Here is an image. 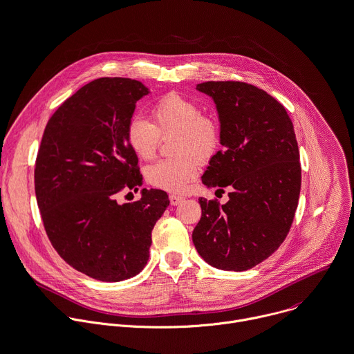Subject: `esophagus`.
<instances>
[{"instance_id": "34e87169", "label": "esophagus", "mask_w": 354, "mask_h": 354, "mask_svg": "<svg viewBox=\"0 0 354 354\" xmlns=\"http://www.w3.org/2000/svg\"><path fill=\"white\" fill-rule=\"evenodd\" d=\"M182 200H183V197H180V196L169 194V203H171V205H178V204H180Z\"/></svg>"}]
</instances>
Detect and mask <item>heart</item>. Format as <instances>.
<instances>
[{"mask_svg":"<svg viewBox=\"0 0 354 354\" xmlns=\"http://www.w3.org/2000/svg\"><path fill=\"white\" fill-rule=\"evenodd\" d=\"M153 124L143 117H133L127 125V142L143 160L157 154L160 135L178 132L171 158L160 160L146 169L147 182L169 193H183L196 179L201 161L215 156L221 146V128L201 107L179 95L167 93L151 107Z\"/></svg>","mask_w":354,"mask_h":354,"instance_id":"1","label":"heart"}]
</instances>
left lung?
Returning a JSON list of instances; mask_svg holds the SVG:
<instances>
[{
    "instance_id": "obj_1",
    "label": "left lung",
    "mask_w": 354,
    "mask_h": 354,
    "mask_svg": "<svg viewBox=\"0 0 354 354\" xmlns=\"http://www.w3.org/2000/svg\"><path fill=\"white\" fill-rule=\"evenodd\" d=\"M197 89L216 104L222 145L203 183L230 193L223 205L198 198L193 243L211 266L244 272L277 251L291 229L301 193L294 125L280 102L251 84L208 81Z\"/></svg>"
}]
</instances>
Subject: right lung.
<instances>
[{"mask_svg":"<svg viewBox=\"0 0 354 354\" xmlns=\"http://www.w3.org/2000/svg\"><path fill=\"white\" fill-rule=\"evenodd\" d=\"M149 92L131 78L88 82L52 114L38 149L34 187L46 236L66 263L100 281H122L146 266L151 230L169 205L158 189L117 201L142 185L125 132Z\"/></svg>","mask_w":354,"mask_h":354,"instance_id":"right-lung-1","label":"right lung"}]
</instances>
